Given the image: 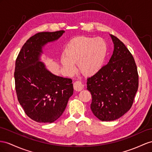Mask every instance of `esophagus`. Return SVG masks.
<instances>
[{"mask_svg": "<svg viewBox=\"0 0 152 152\" xmlns=\"http://www.w3.org/2000/svg\"><path fill=\"white\" fill-rule=\"evenodd\" d=\"M83 84L80 81H76L74 83V89L76 91H80L83 88Z\"/></svg>", "mask_w": 152, "mask_h": 152, "instance_id": "esophagus-1", "label": "esophagus"}]
</instances>
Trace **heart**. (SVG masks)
Returning a JSON list of instances; mask_svg holds the SVG:
<instances>
[{
  "instance_id": "b5f03b06",
  "label": "heart",
  "mask_w": 152,
  "mask_h": 152,
  "mask_svg": "<svg viewBox=\"0 0 152 152\" xmlns=\"http://www.w3.org/2000/svg\"><path fill=\"white\" fill-rule=\"evenodd\" d=\"M108 52L107 42L101 37H78L69 42L61 64L70 74L76 71L75 64L86 76H92L103 67Z\"/></svg>"
}]
</instances>
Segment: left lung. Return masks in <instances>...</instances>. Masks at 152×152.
Returning a JSON list of instances; mask_svg holds the SVG:
<instances>
[{
    "label": "left lung",
    "instance_id": "8db88e82",
    "mask_svg": "<svg viewBox=\"0 0 152 152\" xmlns=\"http://www.w3.org/2000/svg\"><path fill=\"white\" fill-rule=\"evenodd\" d=\"M108 63L87 79V90L92 95L91 108L103 121L118 119L130 109L139 86L137 65L129 50L116 37Z\"/></svg>",
    "mask_w": 152,
    "mask_h": 152
}]
</instances>
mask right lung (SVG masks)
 Listing matches in <instances>:
<instances>
[{
    "mask_svg": "<svg viewBox=\"0 0 152 152\" xmlns=\"http://www.w3.org/2000/svg\"><path fill=\"white\" fill-rule=\"evenodd\" d=\"M65 31L41 32L30 37L15 62V89L18 102L34 121L51 123L63 114L73 94L72 80L54 75L40 61L42 47Z\"/></svg>",
    "mask_w": 152,
    "mask_h": 152,
    "instance_id": "add662e5",
    "label": "right lung"
}]
</instances>
